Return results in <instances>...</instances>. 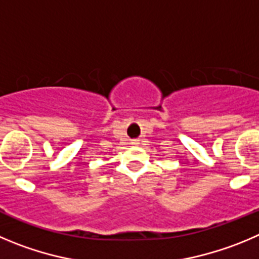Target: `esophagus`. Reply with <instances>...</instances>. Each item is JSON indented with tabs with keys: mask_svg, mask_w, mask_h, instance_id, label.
<instances>
[{
	"mask_svg": "<svg viewBox=\"0 0 259 259\" xmlns=\"http://www.w3.org/2000/svg\"><path fill=\"white\" fill-rule=\"evenodd\" d=\"M132 144L133 146H138V144H139V141H137V139H135V141H132Z\"/></svg>",
	"mask_w": 259,
	"mask_h": 259,
	"instance_id": "obj_1",
	"label": "esophagus"
}]
</instances>
